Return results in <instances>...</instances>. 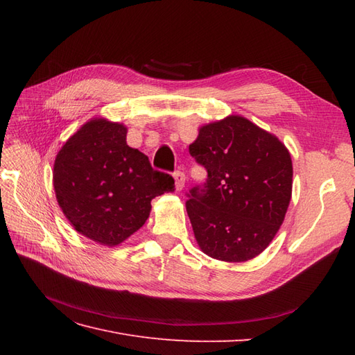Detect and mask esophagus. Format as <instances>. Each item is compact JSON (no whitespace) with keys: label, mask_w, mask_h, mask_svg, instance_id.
I'll list each match as a JSON object with an SVG mask.
<instances>
[{"label":"esophagus","mask_w":355,"mask_h":355,"mask_svg":"<svg viewBox=\"0 0 355 355\" xmlns=\"http://www.w3.org/2000/svg\"><path fill=\"white\" fill-rule=\"evenodd\" d=\"M173 178H175V185H176V189L178 191H182L184 189V187H185V175L182 173V171H176V173L173 175Z\"/></svg>","instance_id":"34e87169"}]
</instances>
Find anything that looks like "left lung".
I'll use <instances>...</instances> for the list:
<instances>
[{
	"instance_id": "8db88e82",
	"label": "left lung",
	"mask_w": 355,
	"mask_h": 355,
	"mask_svg": "<svg viewBox=\"0 0 355 355\" xmlns=\"http://www.w3.org/2000/svg\"><path fill=\"white\" fill-rule=\"evenodd\" d=\"M189 153L207 170L187 211L202 253L223 262L261 254L280 230L292 200L293 166L275 135L241 115L204 124Z\"/></svg>"
}]
</instances>
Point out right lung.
Instances as JSON below:
<instances>
[{"instance_id":"obj_1","label":"right lung","mask_w":355,"mask_h":355,"mask_svg":"<svg viewBox=\"0 0 355 355\" xmlns=\"http://www.w3.org/2000/svg\"><path fill=\"white\" fill-rule=\"evenodd\" d=\"M125 137L123 123L94 116L63 144L53 166L65 218L85 239L108 247L144 227L153 198L175 191L173 178L154 170Z\"/></svg>"}]
</instances>
